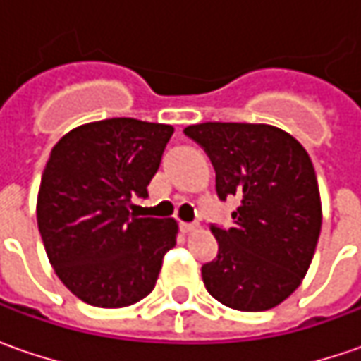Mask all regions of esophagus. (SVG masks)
Masks as SVG:
<instances>
[{"instance_id":"obj_1","label":"esophagus","mask_w":361,"mask_h":361,"mask_svg":"<svg viewBox=\"0 0 361 361\" xmlns=\"http://www.w3.org/2000/svg\"><path fill=\"white\" fill-rule=\"evenodd\" d=\"M199 229V223H180V231L183 233H192Z\"/></svg>"}]
</instances>
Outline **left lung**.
I'll use <instances>...</instances> for the list:
<instances>
[{"label":"left lung","instance_id":"obj_1","mask_svg":"<svg viewBox=\"0 0 361 361\" xmlns=\"http://www.w3.org/2000/svg\"><path fill=\"white\" fill-rule=\"evenodd\" d=\"M185 134L213 162L219 199H239L233 227L211 225L219 253L201 269L207 291L239 312L279 305L310 269L322 231L310 154L269 124L202 122Z\"/></svg>","mask_w":361,"mask_h":361}]
</instances>
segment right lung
<instances>
[{"label": "right lung", "instance_id": "obj_1", "mask_svg": "<svg viewBox=\"0 0 361 361\" xmlns=\"http://www.w3.org/2000/svg\"><path fill=\"white\" fill-rule=\"evenodd\" d=\"M174 128L108 118L70 130L51 148L37 195V227L62 283L96 307H126L157 283L176 221L138 216Z\"/></svg>", "mask_w": 361, "mask_h": 361}]
</instances>
